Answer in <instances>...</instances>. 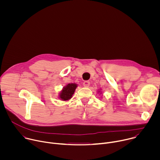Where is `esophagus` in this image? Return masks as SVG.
Masks as SVG:
<instances>
[{
  "label": "esophagus",
  "instance_id": "obj_1",
  "mask_svg": "<svg viewBox=\"0 0 160 160\" xmlns=\"http://www.w3.org/2000/svg\"><path fill=\"white\" fill-rule=\"evenodd\" d=\"M89 85H90V82L89 81H85L83 82V86L85 87H88Z\"/></svg>",
  "mask_w": 160,
  "mask_h": 160
}]
</instances>
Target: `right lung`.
Here are the masks:
<instances>
[{
    "label": "right lung",
    "instance_id": "add662e5",
    "mask_svg": "<svg viewBox=\"0 0 160 160\" xmlns=\"http://www.w3.org/2000/svg\"><path fill=\"white\" fill-rule=\"evenodd\" d=\"M77 87L75 83H69L63 88L59 94V97L62 101H67L72 98V95L74 94L75 90Z\"/></svg>",
    "mask_w": 160,
    "mask_h": 160
}]
</instances>
